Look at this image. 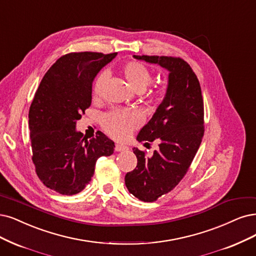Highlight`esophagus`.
<instances>
[{"label": "esophagus", "instance_id": "esophagus-1", "mask_svg": "<svg viewBox=\"0 0 256 256\" xmlns=\"http://www.w3.org/2000/svg\"><path fill=\"white\" fill-rule=\"evenodd\" d=\"M128 148L126 146H123V144H116V146H115L116 152H121V150H126Z\"/></svg>", "mask_w": 256, "mask_h": 256}]
</instances>
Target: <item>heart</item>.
<instances>
[{
    "label": "heart",
    "instance_id": "b5f03b06",
    "mask_svg": "<svg viewBox=\"0 0 256 256\" xmlns=\"http://www.w3.org/2000/svg\"><path fill=\"white\" fill-rule=\"evenodd\" d=\"M121 74L124 77L128 86L135 92H144L148 85L152 81V72L146 66L138 61H128L121 66ZM106 74H101L94 80L92 84V98L97 99L100 97ZM159 92L156 90L154 94ZM141 116L135 110H117L108 112L104 116L102 121L103 130L114 139L126 140L130 137L135 128L141 124Z\"/></svg>",
    "mask_w": 256,
    "mask_h": 256
}]
</instances>
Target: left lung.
I'll return each mask as SVG.
<instances>
[{
	"label": "left lung",
	"instance_id": "1",
	"mask_svg": "<svg viewBox=\"0 0 256 256\" xmlns=\"http://www.w3.org/2000/svg\"><path fill=\"white\" fill-rule=\"evenodd\" d=\"M168 70L166 96L140 130L138 141H159L152 156L133 148L137 166L126 175V186L138 200L153 202L171 192L186 174L204 133V100L195 72L182 58L134 56Z\"/></svg>",
	"mask_w": 256,
	"mask_h": 256
}]
</instances>
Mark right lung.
<instances>
[{
  "instance_id": "1",
  "label": "right lung",
  "mask_w": 256,
  "mask_h": 256,
  "mask_svg": "<svg viewBox=\"0 0 256 256\" xmlns=\"http://www.w3.org/2000/svg\"><path fill=\"white\" fill-rule=\"evenodd\" d=\"M117 52H70L47 70L28 114L32 162L40 180L62 195L80 193L94 172L97 159L110 156L115 144L101 132L88 140L76 130L92 103L97 74Z\"/></svg>"
}]
</instances>
